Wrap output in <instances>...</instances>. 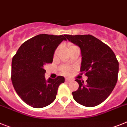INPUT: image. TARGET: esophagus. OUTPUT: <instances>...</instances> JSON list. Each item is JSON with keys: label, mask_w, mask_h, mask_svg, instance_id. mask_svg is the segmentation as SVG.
<instances>
[{"label": "esophagus", "mask_w": 127, "mask_h": 127, "mask_svg": "<svg viewBox=\"0 0 127 127\" xmlns=\"http://www.w3.org/2000/svg\"><path fill=\"white\" fill-rule=\"evenodd\" d=\"M65 81L66 82V83H69V82H71V81H72V80L70 79L66 78V79H65Z\"/></svg>", "instance_id": "1"}]
</instances>
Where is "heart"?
I'll return each instance as SVG.
<instances>
[{
    "instance_id": "1",
    "label": "heart",
    "mask_w": 127,
    "mask_h": 127,
    "mask_svg": "<svg viewBox=\"0 0 127 127\" xmlns=\"http://www.w3.org/2000/svg\"><path fill=\"white\" fill-rule=\"evenodd\" d=\"M77 47V46H75V44H73L72 43H69L68 44V50L69 49H72L73 48H76ZM56 52H57V50L55 51V53H54V55H56ZM60 71L61 72L62 74H63L64 75H70L71 72L72 71V68L70 66H62L60 68Z\"/></svg>"
}]
</instances>
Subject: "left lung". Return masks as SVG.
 Here are the masks:
<instances>
[{"label": "left lung", "instance_id": "1", "mask_svg": "<svg viewBox=\"0 0 127 127\" xmlns=\"http://www.w3.org/2000/svg\"><path fill=\"white\" fill-rule=\"evenodd\" d=\"M67 39L81 48L80 71L88 77L86 82L75 79L78 89L72 92L76 102L87 107L103 103L118 81L119 63L112 49L91 35H65Z\"/></svg>", "mask_w": 127, "mask_h": 127}]
</instances>
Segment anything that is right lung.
<instances>
[{
	"instance_id": "right-lung-1",
	"label": "right lung",
	"mask_w": 127,
	"mask_h": 127,
	"mask_svg": "<svg viewBox=\"0 0 127 127\" xmlns=\"http://www.w3.org/2000/svg\"><path fill=\"white\" fill-rule=\"evenodd\" d=\"M65 35L40 34L26 40L13 56L11 63V81L21 99L33 108L48 106L56 98L59 85L64 77L57 76L46 81L44 67L52 63L55 49Z\"/></svg>"
}]
</instances>
